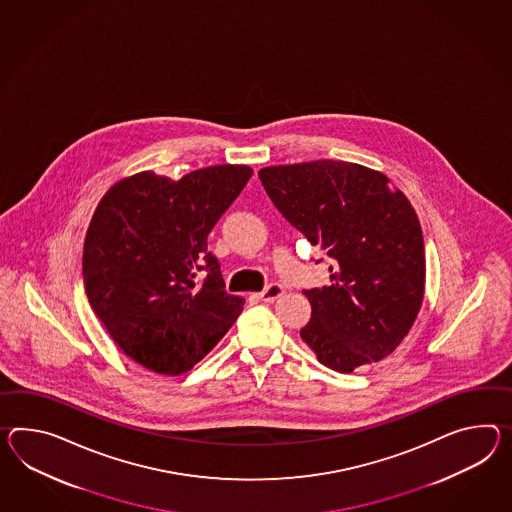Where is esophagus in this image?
Returning <instances> with one entry per match:
<instances>
[{
  "label": "esophagus",
  "instance_id": "esophagus-1",
  "mask_svg": "<svg viewBox=\"0 0 512 512\" xmlns=\"http://www.w3.org/2000/svg\"><path fill=\"white\" fill-rule=\"evenodd\" d=\"M283 294H285L283 287H281V285H277V283H274V285H268V287L264 288L261 294H259V298H261L262 301L274 303V301L279 300Z\"/></svg>",
  "mask_w": 512,
  "mask_h": 512
}]
</instances>
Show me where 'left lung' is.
I'll return each mask as SVG.
<instances>
[{
  "label": "left lung",
  "instance_id": "obj_1",
  "mask_svg": "<svg viewBox=\"0 0 512 512\" xmlns=\"http://www.w3.org/2000/svg\"><path fill=\"white\" fill-rule=\"evenodd\" d=\"M259 177L277 211L333 261L331 285L303 290L312 307L303 342L340 374L388 357L424 301V235L411 201L387 175L344 161L266 166Z\"/></svg>",
  "mask_w": 512,
  "mask_h": 512
}]
</instances>
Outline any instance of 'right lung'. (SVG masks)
<instances>
[{
  "label": "right lung",
  "instance_id": "obj_1",
  "mask_svg": "<svg viewBox=\"0 0 512 512\" xmlns=\"http://www.w3.org/2000/svg\"><path fill=\"white\" fill-rule=\"evenodd\" d=\"M251 174L246 164L207 166L179 181L138 172L114 183L94 211L83 248L90 307L118 348L155 374L188 372L242 312L244 298L225 292L207 237Z\"/></svg>",
  "mask_w": 512,
  "mask_h": 512
}]
</instances>
